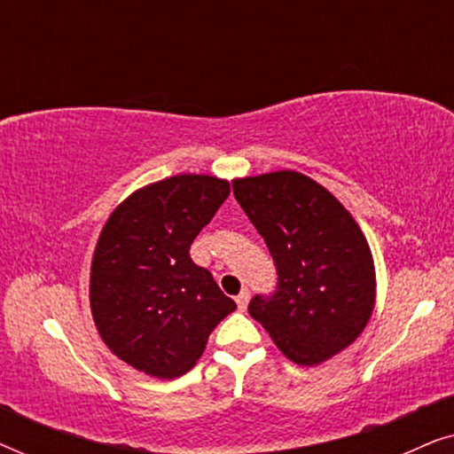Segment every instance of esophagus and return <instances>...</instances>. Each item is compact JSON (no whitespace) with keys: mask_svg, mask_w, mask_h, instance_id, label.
Wrapping results in <instances>:
<instances>
[{"mask_svg":"<svg viewBox=\"0 0 454 454\" xmlns=\"http://www.w3.org/2000/svg\"><path fill=\"white\" fill-rule=\"evenodd\" d=\"M235 301H238V308L239 309H246L247 308V301H250V291H247V289L241 291V294L235 297Z\"/></svg>","mask_w":454,"mask_h":454,"instance_id":"esophagus-1","label":"esophagus"}]
</instances>
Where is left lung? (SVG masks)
<instances>
[{
  "label": "left lung",
  "mask_w": 454,
  "mask_h": 454,
  "mask_svg": "<svg viewBox=\"0 0 454 454\" xmlns=\"http://www.w3.org/2000/svg\"><path fill=\"white\" fill-rule=\"evenodd\" d=\"M235 200L277 264L272 297L256 295L250 316L297 365H320L368 326L376 266L349 210L303 173L283 169L233 179Z\"/></svg>",
  "instance_id": "obj_1"
}]
</instances>
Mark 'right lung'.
Instances as JSON below:
<instances>
[{"mask_svg":"<svg viewBox=\"0 0 454 454\" xmlns=\"http://www.w3.org/2000/svg\"><path fill=\"white\" fill-rule=\"evenodd\" d=\"M229 182L184 173L142 185L117 204L90 262V312L109 351L173 380L194 368L235 301L192 262L190 246L229 196Z\"/></svg>","mask_w":454,"mask_h":454,"instance_id":"obj_1","label":"right lung"}]
</instances>
